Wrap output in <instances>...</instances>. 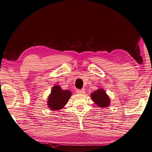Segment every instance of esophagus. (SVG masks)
Returning a JSON list of instances; mask_svg holds the SVG:
<instances>
[{
	"instance_id": "34e87169",
	"label": "esophagus",
	"mask_w": 152,
	"mask_h": 152,
	"mask_svg": "<svg viewBox=\"0 0 152 152\" xmlns=\"http://www.w3.org/2000/svg\"><path fill=\"white\" fill-rule=\"evenodd\" d=\"M76 92L78 94H84L85 92V91H84V89H77Z\"/></svg>"
}]
</instances>
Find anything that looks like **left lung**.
Masks as SVG:
<instances>
[{
  "mask_svg": "<svg viewBox=\"0 0 152 152\" xmlns=\"http://www.w3.org/2000/svg\"><path fill=\"white\" fill-rule=\"evenodd\" d=\"M91 98L98 106L101 107H108L110 104V99L106 92L102 88L97 90L91 94Z\"/></svg>",
  "mask_w": 152,
  "mask_h": 152,
  "instance_id": "left-lung-1",
  "label": "left lung"
}]
</instances>
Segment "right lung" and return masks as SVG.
Listing matches in <instances>:
<instances>
[{
    "mask_svg": "<svg viewBox=\"0 0 152 152\" xmlns=\"http://www.w3.org/2000/svg\"><path fill=\"white\" fill-rule=\"evenodd\" d=\"M71 94L70 91H63L58 85L53 86L48 98L49 108L51 110H60L66 104Z\"/></svg>",
    "mask_w": 152,
    "mask_h": 152,
    "instance_id": "right-lung-1",
    "label": "right lung"
}]
</instances>
